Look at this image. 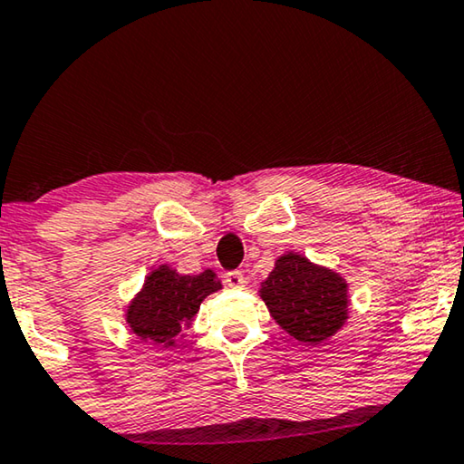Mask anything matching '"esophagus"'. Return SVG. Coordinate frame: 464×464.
<instances>
[{
    "label": "esophagus",
    "mask_w": 464,
    "mask_h": 464,
    "mask_svg": "<svg viewBox=\"0 0 464 464\" xmlns=\"http://www.w3.org/2000/svg\"><path fill=\"white\" fill-rule=\"evenodd\" d=\"M224 281H226L227 287H232V289H240V287H243V285H245V276H243V272L232 270V272H226Z\"/></svg>",
    "instance_id": "1"
}]
</instances>
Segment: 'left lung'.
<instances>
[{
	"instance_id": "left-lung-1",
	"label": "left lung",
	"mask_w": 464,
	"mask_h": 464,
	"mask_svg": "<svg viewBox=\"0 0 464 464\" xmlns=\"http://www.w3.org/2000/svg\"><path fill=\"white\" fill-rule=\"evenodd\" d=\"M259 297L276 325L308 346L338 334L351 304L344 276L294 251L276 257L275 270L259 287Z\"/></svg>"
}]
</instances>
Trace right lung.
<instances>
[{"instance_id":"right-lung-1","label":"right lung","mask_w":464,"mask_h":464,"mask_svg":"<svg viewBox=\"0 0 464 464\" xmlns=\"http://www.w3.org/2000/svg\"><path fill=\"white\" fill-rule=\"evenodd\" d=\"M219 289L221 281L213 270L189 276L160 264L145 276L141 291L124 310L130 334L141 342L175 346L183 329L192 325L202 300Z\"/></svg>"}]
</instances>
